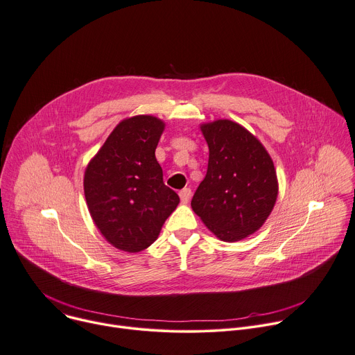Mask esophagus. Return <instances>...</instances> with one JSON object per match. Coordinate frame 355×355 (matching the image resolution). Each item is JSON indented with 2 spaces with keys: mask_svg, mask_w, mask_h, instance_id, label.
I'll return each instance as SVG.
<instances>
[{
  "mask_svg": "<svg viewBox=\"0 0 355 355\" xmlns=\"http://www.w3.org/2000/svg\"><path fill=\"white\" fill-rule=\"evenodd\" d=\"M179 196H180V200H182V205H187V203H189V200H190V196H191V190L186 187V189L180 190Z\"/></svg>",
  "mask_w": 355,
  "mask_h": 355,
  "instance_id": "1",
  "label": "esophagus"
}]
</instances>
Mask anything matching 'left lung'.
<instances>
[{"mask_svg":"<svg viewBox=\"0 0 355 355\" xmlns=\"http://www.w3.org/2000/svg\"><path fill=\"white\" fill-rule=\"evenodd\" d=\"M200 130L209 145V165L191 209L218 240H244L263 225L277 203L279 183L273 161L239 123L223 118L200 124Z\"/></svg>","mask_w":355,"mask_h":355,"instance_id":"obj_1","label":"left lung"}]
</instances>
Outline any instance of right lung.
Masks as SVG:
<instances>
[{
  "mask_svg": "<svg viewBox=\"0 0 355 355\" xmlns=\"http://www.w3.org/2000/svg\"><path fill=\"white\" fill-rule=\"evenodd\" d=\"M165 123L153 115L125 118L112 130L85 171L93 223L108 244L130 254L148 248L179 205L164 183L155 149Z\"/></svg>",
  "mask_w": 355,
  "mask_h": 355,
  "instance_id": "obj_1",
  "label": "right lung"
}]
</instances>
